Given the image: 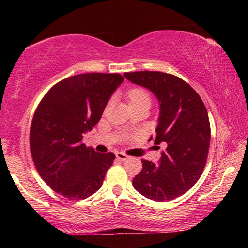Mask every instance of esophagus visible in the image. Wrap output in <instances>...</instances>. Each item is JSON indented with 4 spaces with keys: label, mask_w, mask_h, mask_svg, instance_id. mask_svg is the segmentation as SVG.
Returning <instances> with one entry per match:
<instances>
[{
    "label": "esophagus",
    "mask_w": 248,
    "mask_h": 248,
    "mask_svg": "<svg viewBox=\"0 0 248 248\" xmlns=\"http://www.w3.org/2000/svg\"><path fill=\"white\" fill-rule=\"evenodd\" d=\"M116 158L120 159V160H122V161H125L130 158V155L124 154V152H116Z\"/></svg>",
    "instance_id": "1"
}]
</instances>
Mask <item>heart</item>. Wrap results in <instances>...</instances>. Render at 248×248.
Returning <instances> with one entry per match:
<instances>
[{
    "mask_svg": "<svg viewBox=\"0 0 248 248\" xmlns=\"http://www.w3.org/2000/svg\"><path fill=\"white\" fill-rule=\"evenodd\" d=\"M126 99L130 107L141 106V105H147L150 107L151 105L150 94L143 88H132L126 93Z\"/></svg>",
    "mask_w": 248,
    "mask_h": 248,
    "instance_id": "b5f03b06",
    "label": "heart"
}]
</instances>
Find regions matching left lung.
I'll use <instances>...</instances> for the list:
<instances>
[{
  "label": "left lung",
  "mask_w": 248,
  "mask_h": 248,
  "mask_svg": "<svg viewBox=\"0 0 248 248\" xmlns=\"http://www.w3.org/2000/svg\"><path fill=\"white\" fill-rule=\"evenodd\" d=\"M131 82L148 88L160 103L155 144H167L159 166L142 160L134 188L154 201H170L193 187L204 170L211 128L199 93L181 78L158 71L124 73Z\"/></svg>",
  "instance_id": "1"
}]
</instances>
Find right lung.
<instances>
[{
    "label": "right lung",
    "mask_w": 248,
    "mask_h": 248,
    "mask_svg": "<svg viewBox=\"0 0 248 248\" xmlns=\"http://www.w3.org/2000/svg\"><path fill=\"white\" fill-rule=\"evenodd\" d=\"M123 80L118 73L78 74L53 86L37 106L30 126L32 161L46 184L64 198L83 200L103 185L115 155L87 147L83 133L96 126Z\"/></svg>",
    "instance_id": "1"
}]
</instances>
